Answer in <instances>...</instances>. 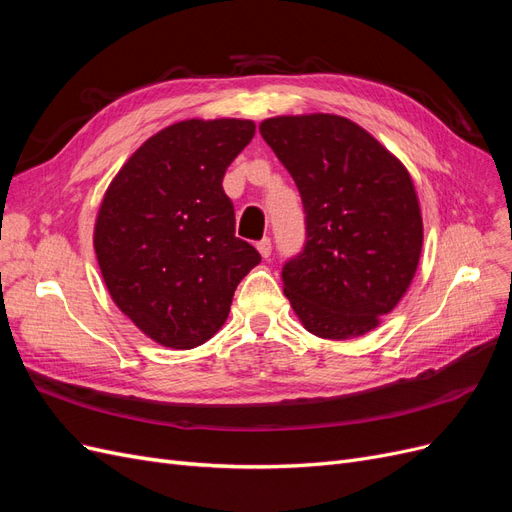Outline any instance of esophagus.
I'll use <instances>...</instances> for the list:
<instances>
[{
	"label": "esophagus",
	"instance_id": "esophagus-1",
	"mask_svg": "<svg viewBox=\"0 0 512 512\" xmlns=\"http://www.w3.org/2000/svg\"><path fill=\"white\" fill-rule=\"evenodd\" d=\"M256 247H258V252H260V256H262V258H269V256H271V250H273V247H271V239H269V237L260 239V241L256 243Z\"/></svg>",
	"mask_w": 512,
	"mask_h": 512
}]
</instances>
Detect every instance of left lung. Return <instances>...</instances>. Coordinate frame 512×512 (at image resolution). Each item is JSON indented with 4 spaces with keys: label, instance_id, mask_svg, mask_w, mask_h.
Here are the masks:
<instances>
[{
    "label": "left lung",
    "instance_id": "left-lung-1",
    "mask_svg": "<svg viewBox=\"0 0 512 512\" xmlns=\"http://www.w3.org/2000/svg\"><path fill=\"white\" fill-rule=\"evenodd\" d=\"M260 134L301 194L305 243L284 262L282 282L303 327L324 339L378 327L423 247L408 170L346 117H273Z\"/></svg>",
    "mask_w": 512,
    "mask_h": 512
}]
</instances>
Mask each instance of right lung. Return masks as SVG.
I'll use <instances>...</instances> for the list:
<instances>
[{
    "instance_id": "obj_1",
    "label": "right lung",
    "mask_w": 512,
    "mask_h": 512,
    "mask_svg": "<svg viewBox=\"0 0 512 512\" xmlns=\"http://www.w3.org/2000/svg\"><path fill=\"white\" fill-rule=\"evenodd\" d=\"M256 132L247 119H188L136 149L108 185L94 245L117 307L158 344H205L260 262L235 237L222 179Z\"/></svg>"
}]
</instances>
